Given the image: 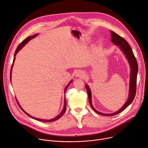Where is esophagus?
<instances>
[{"label":"esophagus","mask_w":148,"mask_h":148,"mask_svg":"<svg viewBox=\"0 0 148 148\" xmlns=\"http://www.w3.org/2000/svg\"><path fill=\"white\" fill-rule=\"evenodd\" d=\"M75 75L76 77H77L82 78V77H83L84 76V73L82 71H79H79H77L75 72Z\"/></svg>","instance_id":"1"}]
</instances>
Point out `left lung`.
Instances as JSON below:
<instances>
[{"label":"left lung","mask_w":148,"mask_h":148,"mask_svg":"<svg viewBox=\"0 0 148 148\" xmlns=\"http://www.w3.org/2000/svg\"><path fill=\"white\" fill-rule=\"evenodd\" d=\"M111 33V38H112V42L116 45L119 46L120 49L122 50L124 55L125 56L126 59L128 61V62L130 65V83H129V93L128 99L126 102L124 104V105L121 107V108L117 110V112L110 113V114H106L99 112L97 110H96L92 104V100H91V91L87 84H86V88L88 93V97L90 104L91 107L92 109L96 112L97 113L103 115V116H110L117 114L120 112H122L124 110L127 106H129L132 102L133 101L134 98L136 95V81H137V75L138 72V65L137 63V61L136 58L134 56V53L132 51V49L128 44V42L126 40L117 35L113 31H110Z\"/></svg>","instance_id":"obj_1"}]
</instances>
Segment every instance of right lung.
Returning <instances> with one entry per match:
<instances>
[{
    "label": "right lung",
    "instance_id": "obj_1",
    "mask_svg": "<svg viewBox=\"0 0 148 148\" xmlns=\"http://www.w3.org/2000/svg\"><path fill=\"white\" fill-rule=\"evenodd\" d=\"M38 35V34H35V35H34L33 36H28V38H26L24 41H23L18 46V47H17V48H16V51H15V55H14V59H13V63H12V67H11V69H10V81H11V74H12V67H13V64H14V61H15V56H16V55L17 54V53L22 48V47H23L24 46H25V44H27L31 39H33V38H34L35 37H36L37 35ZM72 82H73V79H71V81L70 82V83L67 84V86L65 87V90H64V93H65V91H66V89H67V88H68V87L69 86V85L72 83ZM16 101H17V103H18V104L19 105V107L21 109V110L26 114H27L28 116H29L30 117H31V118H32V119H35V120H38V121H42V122H53V121H56V120H58V119H60L64 114V113H65V110H66V99H65V97L64 98V108H63V109H62V110L61 111V112L58 115V116H57L56 117H54L53 119H50V120H45V119H38V118H35V117H32V116H31V115H29L28 113H26L22 108L21 107V106H20V104H19V102L18 101V100H17V99H16Z\"/></svg>",
    "mask_w": 148,
    "mask_h": 148
}]
</instances>
